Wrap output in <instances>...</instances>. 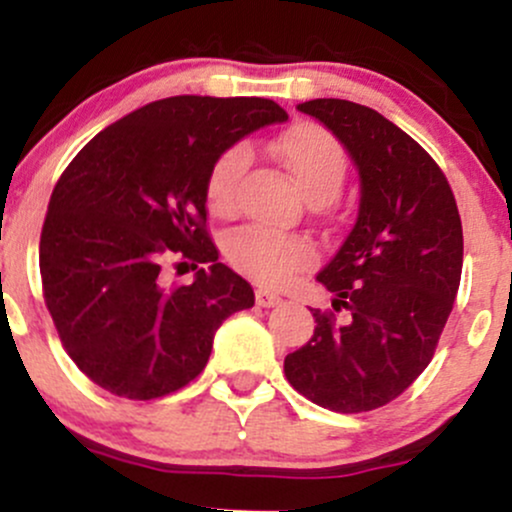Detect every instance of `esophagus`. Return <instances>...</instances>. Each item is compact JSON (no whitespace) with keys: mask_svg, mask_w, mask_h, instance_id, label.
Instances as JSON below:
<instances>
[{"mask_svg":"<svg viewBox=\"0 0 512 512\" xmlns=\"http://www.w3.org/2000/svg\"><path fill=\"white\" fill-rule=\"evenodd\" d=\"M255 301H257V305H262V308H274V305L284 303V298H281L279 293H274L269 289H257Z\"/></svg>","mask_w":512,"mask_h":512,"instance_id":"esophagus-1","label":"esophagus"}]
</instances>
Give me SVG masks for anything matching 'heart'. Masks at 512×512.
Wrapping results in <instances>:
<instances>
[{"label":"heart","mask_w":512,"mask_h":512,"mask_svg":"<svg viewBox=\"0 0 512 512\" xmlns=\"http://www.w3.org/2000/svg\"><path fill=\"white\" fill-rule=\"evenodd\" d=\"M276 161L291 173L298 190L310 202H330L346 175V154L332 132L315 122H298L269 144ZM248 168V149L233 146L211 168L207 202L214 214H231L236 207L238 182ZM226 260L238 272L281 284L310 260V248L298 238L276 236L260 226H243L223 243Z\"/></svg>","instance_id":"heart-1"}]
</instances>
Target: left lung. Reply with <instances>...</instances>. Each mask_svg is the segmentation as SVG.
<instances>
[{"label":"left lung","mask_w":512,"mask_h":512,"mask_svg":"<svg viewBox=\"0 0 512 512\" xmlns=\"http://www.w3.org/2000/svg\"><path fill=\"white\" fill-rule=\"evenodd\" d=\"M298 110L339 139L361 197L349 236L315 276L345 315L315 310L313 337L284 370L320 407L358 414L392 402L431 363L460 289L462 221L443 170L378 110L342 98Z\"/></svg>","instance_id":"1"}]
</instances>
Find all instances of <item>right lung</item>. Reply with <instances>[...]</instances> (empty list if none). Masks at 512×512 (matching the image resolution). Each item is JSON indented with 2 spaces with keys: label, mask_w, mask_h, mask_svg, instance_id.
I'll list each match as a JSON object with an SVG mask.
<instances>
[{
  "label": "right lung",
  "mask_w": 512,
  "mask_h": 512,
  "mask_svg": "<svg viewBox=\"0 0 512 512\" xmlns=\"http://www.w3.org/2000/svg\"><path fill=\"white\" fill-rule=\"evenodd\" d=\"M267 98L170 96L105 127L57 180L40 233V276L57 332L81 373L127 399H156L207 366L228 315L255 305L219 262L207 180L233 144L286 122ZM170 254L207 263L168 287Z\"/></svg>",
  "instance_id": "1"
}]
</instances>
